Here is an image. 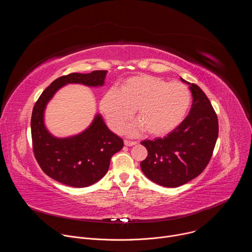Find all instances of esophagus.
Returning a JSON list of instances; mask_svg holds the SVG:
<instances>
[{
  "mask_svg": "<svg viewBox=\"0 0 252 252\" xmlns=\"http://www.w3.org/2000/svg\"><path fill=\"white\" fill-rule=\"evenodd\" d=\"M125 146H126V147H132V146H135L136 145V141H132V140H127V139H126L125 141Z\"/></svg>",
  "mask_w": 252,
  "mask_h": 252,
  "instance_id": "obj_1",
  "label": "esophagus"
}]
</instances>
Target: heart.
Instances as JSON below:
<instances>
[{"label":"heart","mask_w":252,"mask_h":252,"mask_svg":"<svg viewBox=\"0 0 252 252\" xmlns=\"http://www.w3.org/2000/svg\"><path fill=\"white\" fill-rule=\"evenodd\" d=\"M191 102L189 88L179 82L138 75L124 81L119 90H107L99 100V110L110 127L121 131L133 115L138 122L126 131L136 134L146 129L154 136H161L176 128L185 120Z\"/></svg>","instance_id":"1"}]
</instances>
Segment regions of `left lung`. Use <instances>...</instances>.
<instances>
[{"label": "left lung", "mask_w": 252, "mask_h": 252, "mask_svg": "<svg viewBox=\"0 0 252 252\" xmlns=\"http://www.w3.org/2000/svg\"><path fill=\"white\" fill-rule=\"evenodd\" d=\"M189 115L163 138L146 139L141 145L148 157L140 162L145 175L165 188L181 187L198 176L208 164L219 136V121L213 107L195 84H190Z\"/></svg>", "instance_id": "left-lung-1"}]
</instances>
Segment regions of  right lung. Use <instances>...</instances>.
I'll use <instances>...</instances> for the list:
<instances>
[{
  "mask_svg": "<svg viewBox=\"0 0 252 252\" xmlns=\"http://www.w3.org/2000/svg\"><path fill=\"white\" fill-rule=\"evenodd\" d=\"M106 73L94 70L90 74L63 76L43 92L32 109L31 130L34 158L47 175L65 186L86 188L98 182L109 170L112 157L123 149L124 140L109 129L98 114L83 132L56 137L45 126L46 106L54 94L67 84L103 86Z\"/></svg>",
  "mask_w": 252,
  "mask_h": 252,
  "instance_id": "right-lung-1",
  "label": "right lung"
}]
</instances>
